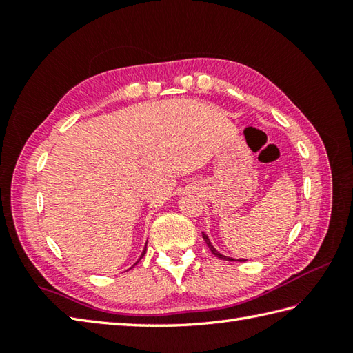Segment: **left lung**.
Listing matches in <instances>:
<instances>
[{"mask_svg":"<svg viewBox=\"0 0 353 353\" xmlns=\"http://www.w3.org/2000/svg\"><path fill=\"white\" fill-rule=\"evenodd\" d=\"M201 235H203V239H205V243L208 244V247H209V250H211L216 258H220V259H224V261H239V262H244V261H247V259H234V258H230V256H224V254H221L219 250L215 249L214 247V244L211 243V239H209V236L205 234V232H201Z\"/></svg>","mask_w":353,"mask_h":353,"instance_id":"left-lung-1","label":"left lung"}]
</instances>
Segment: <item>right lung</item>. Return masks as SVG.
<instances>
[{
	"label": "right lung",
	"instance_id": "1",
	"mask_svg": "<svg viewBox=\"0 0 353 353\" xmlns=\"http://www.w3.org/2000/svg\"><path fill=\"white\" fill-rule=\"evenodd\" d=\"M145 252H147V244H145V247H144V250H142V253H141V256H139V259H141L142 256H144V254H145ZM139 259H138V261H139Z\"/></svg>",
	"mask_w": 353,
	"mask_h": 353
}]
</instances>
